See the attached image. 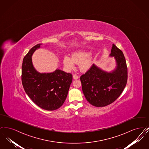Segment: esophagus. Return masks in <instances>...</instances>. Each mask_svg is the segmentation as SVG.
Masks as SVG:
<instances>
[{
	"mask_svg": "<svg viewBox=\"0 0 149 149\" xmlns=\"http://www.w3.org/2000/svg\"><path fill=\"white\" fill-rule=\"evenodd\" d=\"M72 77H73L74 79H78V78H79V77H78L77 75H76V74H74Z\"/></svg>",
	"mask_w": 149,
	"mask_h": 149,
	"instance_id": "obj_1",
	"label": "esophagus"
}]
</instances>
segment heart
<instances>
[{"instance_id": "b5f03b06", "label": "heart", "mask_w": 149, "mask_h": 149, "mask_svg": "<svg viewBox=\"0 0 149 149\" xmlns=\"http://www.w3.org/2000/svg\"><path fill=\"white\" fill-rule=\"evenodd\" d=\"M90 52L80 50L73 52L71 57L65 56L63 58V64L67 70L74 69L75 64H79V68L81 71H87L91 66L92 60Z\"/></svg>"}]
</instances>
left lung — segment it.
<instances>
[{
	"label": "left lung",
	"mask_w": 149,
	"mask_h": 149,
	"mask_svg": "<svg viewBox=\"0 0 149 149\" xmlns=\"http://www.w3.org/2000/svg\"><path fill=\"white\" fill-rule=\"evenodd\" d=\"M111 56H114L117 66L108 72L93 64L80 77L82 90L85 98L92 105L106 106L117 99L127 81V67L122 51L113 44Z\"/></svg>",
	"instance_id": "obj_1"
}]
</instances>
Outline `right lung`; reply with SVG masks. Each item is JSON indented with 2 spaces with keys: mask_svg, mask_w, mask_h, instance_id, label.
<instances>
[{
  "mask_svg": "<svg viewBox=\"0 0 149 149\" xmlns=\"http://www.w3.org/2000/svg\"><path fill=\"white\" fill-rule=\"evenodd\" d=\"M41 45L33 46L24 57L22 66V83L26 94L36 105L47 111H54L63 104L72 80V75L59 69L51 73H40L36 71L31 57Z\"/></svg>",
  "mask_w": 149,
  "mask_h": 149,
  "instance_id": "add662e5",
  "label": "right lung"
}]
</instances>
